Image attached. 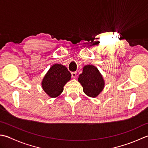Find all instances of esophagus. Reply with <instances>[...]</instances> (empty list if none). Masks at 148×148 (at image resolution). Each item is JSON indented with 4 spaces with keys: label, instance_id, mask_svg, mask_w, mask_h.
Returning <instances> with one entry per match:
<instances>
[{
    "label": "esophagus",
    "instance_id": "esophagus-1",
    "mask_svg": "<svg viewBox=\"0 0 148 148\" xmlns=\"http://www.w3.org/2000/svg\"><path fill=\"white\" fill-rule=\"evenodd\" d=\"M71 77H72V78H76L77 77V72H75V71L71 72Z\"/></svg>",
    "mask_w": 148,
    "mask_h": 148
}]
</instances>
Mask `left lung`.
<instances>
[{
  "label": "left lung",
  "mask_w": 148,
  "mask_h": 148,
  "mask_svg": "<svg viewBox=\"0 0 148 148\" xmlns=\"http://www.w3.org/2000/svg\"><path fill=\"white\" fill-rule=\"evenodd\" d=\"M78 81L83 87L84 93L89 97H96L104 88L103 78L98 68L92 65L84 66Z\"/></svg>",
  "instance_id": "left-lung-1"
}]
</instances>
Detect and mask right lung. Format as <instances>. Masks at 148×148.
Instances as JSON below:
<instances>
[{"label":"right lung","mask_w":148,"mask_h":148,"mask_svg":"<svg viewBox=\"0 0 148 148\" xmlns=\"http://www.w3.org/2000/svg\"><path fill=\"white\" fill-rule=\"evenodd\" d=\"M71 79V73L66 66L55 64L45 75L41 85L44 91L51 98L61 94L64 86Z\"/></svg>","instance_id":"add662e5"}]
</instances>
